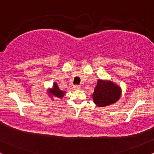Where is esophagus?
<instances>
[{"label":"esophagus","mask_w":154,"mask_h":154,"mask_svg":"<svg viewBox=\"0 0 154 154\" xmlns=\"http://www.w3.org/2000/svg\"><path fill=\"white\" fill-rule=\"evenodd\" d=\"M74 88H75V90H79L81 89V87L80 85H76L74 86Z\"/></svg>","instance_id":"esophagus-1"}]
</instances>
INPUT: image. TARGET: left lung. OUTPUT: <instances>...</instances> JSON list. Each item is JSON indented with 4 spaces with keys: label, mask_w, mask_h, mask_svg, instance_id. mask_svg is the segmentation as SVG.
Here are the masks:
<instances>
[{
    "label": "left lung",
    "mask_w": 154,
    "mask_h": 154,
    "mask_svg": "<svg viewBox=\"0 0 154 154\" xmlns=\"http://www.w3.org/2000/svg\"><path fill=\"white\" fill-rule=\"evenodd\" d=\"M121 96L120 88L111 81L98 79L95 88L93 98L98 106L103 107L115 103Z\"/></svg>",
    "instance_id": "8db88e82"
}]
</instances>
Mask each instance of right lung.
<instances>
[{
    "label": "right lung",
    "mask_w": 154,
    "mask_h": 154,
    "mask_svg": "<svg viewBox=\"0 0 154 154\" xmlns=\"http://www.w3.org/2000/svg\"><path fill=\"white\" fill-rule=\"evenodd\" d=\"M50 94H52V95H55L56 97H57V98H61L63 96V94H64V93H63V91H60L59 87H58V85L56 84V83H54V88L51 90Z\"/></svg>",
    "instance_id": "right-lung-1"
}]
</instances>
